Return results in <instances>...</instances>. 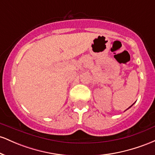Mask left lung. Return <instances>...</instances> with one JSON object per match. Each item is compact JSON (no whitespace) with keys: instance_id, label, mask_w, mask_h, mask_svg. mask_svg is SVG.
<instances>
[{"instance_id":"8db88e82","label":"left lung","mask_w":155,"mask_h":155,"mask_svg":"<svg viewBox=\"0 0 155 155\" xmlns=\"http://www.w3.org/2000/svg\"><path fill=\"white\" fill-rule=\"evenodd\" d=\"M132 106H133V105H132ZM131 106H130V107H129V108H130V107H131Z\"/></svg>"}]
</instances>
